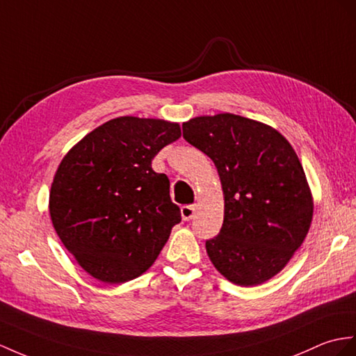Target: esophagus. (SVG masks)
<instances>
[{"label": "esophagus", "instance_id": "34e87169", "mask_svg": "<svg viewBox=\"0 0 356 356\" xmlns=\"http://www.w3.org/2000/svg\"><path fill=\"white\" fill-rule=\"evenodd\" d=\"M196 213V205H184L181 208V216H183L184 220H192Z\"/></svg>", "mask_w": 356, "mask_h": 356}]
</instances>
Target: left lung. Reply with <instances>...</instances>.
<instances>
[{"mask_svg":"<svg viewBox=\"0 0 356 356\" xmlns=\"http://www.w3.org/2000/svg\"><path fill=\"white\" fill-rule=\"evenodd\" d=\"M183 137L213 160L223 188V225L205 241L211 263L245 287L270 280L302 245L313 219L296 152L276 129L231 113L190 119Z\"/></svg>","mask_w":356,"mask_h":356,"instance_id":"1","label":"left lung"}]
</instances>
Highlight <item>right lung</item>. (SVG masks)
<instances>
[{
	"mask_svg": "<svg viewBox=\"0 0 356 356\" xmlns=\"http://www.w3.org/2000/svg\"><path fill=\"white\" fill-rule=\"evenodd\" d=\"M181 136L178 124L124 116L86 136L60 163L49 214L60 240L86 272L120 284L148 270L181 210L152 159Z\"/></svg>",
	"mask_w": 356,
	"mask_h": 356,
	"instance_id": "add662e5",
	"label": "right lung"
}]
</instances>
